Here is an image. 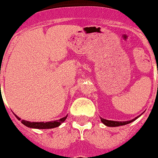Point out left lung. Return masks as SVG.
Returning <instances> with one entry per match:
<instances>
[{"instance_id":"obj_1","label":"left lung","mask_w":158,"mask_h":158,"mask_svg":"<svg viewBox=\"0 0 158 158\" xmlns=\"http://www.w3.org/2000/svg\"><path fill=\"white\" fill-rule=\"evenodd\" d=\"M139 117V116H137L135 119H133L131 120H128V121H114V120H106V119H103V118H101V120L102 122L105 125H106V126H109V127H116V126H120V125H127V124H130V123L133 122L134 120H135Z\"/></svg>"}]
</instances>
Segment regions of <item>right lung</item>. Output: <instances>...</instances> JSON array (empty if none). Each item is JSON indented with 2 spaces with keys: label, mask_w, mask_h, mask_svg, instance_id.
Instances as JSON below:
<instances>
[{
  "label": "right lung",
  "mask_w": 158,
  "mask_h": 158,
  "mask_svg": "<svg viewBox=\"0 0 158 158\" xmlns=\"http://www.w3.org/2000/svg\"><path fill=\"white\" fill-rule=\"evenodd\" d=\"M17 119L19 120H20L21 119L18 117L17 115H15ZM67 118L66 116L60 119L57 120H53V121H49V122H30V121H27V120H21L22 124L29 128H33V129H52V128L58 127L59 125H60L61 123H63Z\"/></svg>",
  "instance_id": "add662e5"
}]
</instances>
